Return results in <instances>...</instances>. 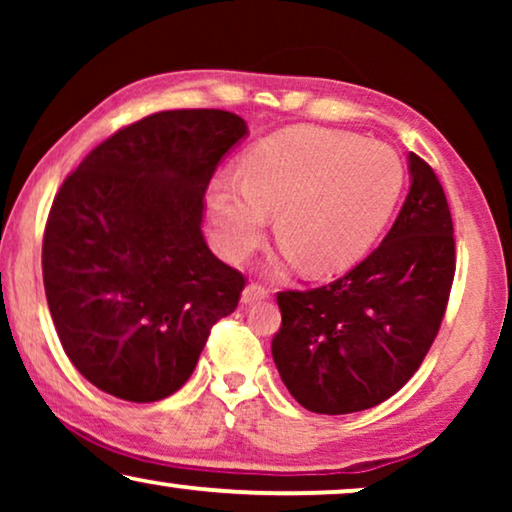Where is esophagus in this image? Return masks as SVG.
I'll return each instance as SVG.
<instances>
[{"label": "esophagus", "instance_id": "34e87169", "mask_svg": "<svg viewBox=\"0 0 512 512\" xmlns=\"http://www.w3.org/2000/svg\"><path fill=\"white\" fill-rule=\"evenodd\" d=\"M270 296V291L265 289L261 284H249L247 289L242 291V305H254V303H261Z\"/></svg>", "mask_w": 512, "mask_h": 512}]
</instances>
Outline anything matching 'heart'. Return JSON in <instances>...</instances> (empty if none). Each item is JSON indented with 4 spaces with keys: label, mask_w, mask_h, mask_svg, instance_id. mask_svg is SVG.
Here are the masks:
<instances>
[{
    "label": "heart",
    "mask_w": 512,
    "mask_h": 512,
    "mask_svg": "<svg viewBox=\"0 0 512 512\" xmlns=\"http://www.w3.org/2000/svg\"><path fill=\"white\" fill-rule=\"evenodd\" d=\"M398 153L354 132L296 125L265 137L242 158L240 177L216 174L207 191L221 254L244 261L268 230L284 244L282 268L312 275L347 270L387 226L403 193Z\"/></svg>",
    "instance_id": "1"
}]
</instances>
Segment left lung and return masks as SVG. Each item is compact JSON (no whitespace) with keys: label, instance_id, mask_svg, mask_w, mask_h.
<instances>
[{"label":"left lung","instance_id":"left-lung-1","mask_svg":"<svg viewBox=\"0 0 512 512\" xmlns=\"http://www.w3.org/2000/svg\"><path fill=\"white\" fill-rule=\"evenodd\" d=\"M410 191L380 247L345 277L277 296L272 359L310 412L349 415L394 396L422 366L454 279V228L436 172L408 153Z\"/></svg>","mask_w":512,"mask_h":512}]
</instances>
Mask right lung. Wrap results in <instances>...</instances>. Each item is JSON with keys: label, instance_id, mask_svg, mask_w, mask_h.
<instances>
[{"label": "right lung", "instance_id": "add662e5", "mask_svg": "<svg viewBox=\"0 0 512 512\" xmlns=\"http://www.w3.org/2000/svg\"><path fill=\"white\" fill-rule=\"evenodd\" d=\"M249 135L221 109L160 111L83 158L55 195L41 268L69 361L132 403L172 396L244 277L209 251L202 209L221 158Z\"/></svg>", "mask_w": 512, "mask_h": 512}]
</instances>
